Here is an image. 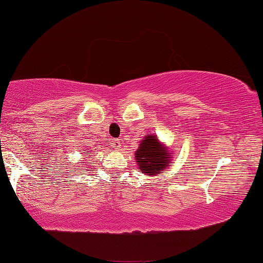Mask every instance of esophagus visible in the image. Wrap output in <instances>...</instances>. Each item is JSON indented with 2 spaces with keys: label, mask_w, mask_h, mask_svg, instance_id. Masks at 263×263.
Listing matches in <instances>:
<instances>
[{
  "label": "esophagus",
  "mask_w": 263,
  "mask_h": 263,
  "mask_svg": "<svg viewBox=\"0 0 263 263\" xmlns=\"http://www.w3.org/2000/svg\"><path fill=\"white\" fill-rule=\"evenodd\" d=\"M111 145L114 147V149H120L121 148V141L120 139H114L111 142Z\"/></svg>",
  "instance_id": "34e87169"
}]
</instances>
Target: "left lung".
<instances>
[{
  "instance_id": "obj_1",
  "label": "left lung",
  "mask_w": 263,
  "mask_h": 263,
  "mask_svg": "<svg viewBox=\"0 0 263 263\" xmlns=\"http://www.w3.org/2000/svg\"><path fill=\"white\" fill-rule=\"evenodd\" d=\"M172 153L162 144L156 135H147L135 152V159L141 174L156 176L172 164Z\"/></svg>"
}]
</instances>
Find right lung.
<instances>
[{
    "label": "right lung",
    "mask_w": 263,
    "mask_h": 263,
    "mask_svg": "<svg viewBox=\"0 0 263 263\" xmlns=\"http://www.w3.org/2000/svg\"><path fill=\"white\" fill-rule=\"evenodd\" d=\"M89 155V153H85V155H84V159L86 158V156H88Z\"/></svg>",
    "instance_id": "add662e5"
}]
</instances>
